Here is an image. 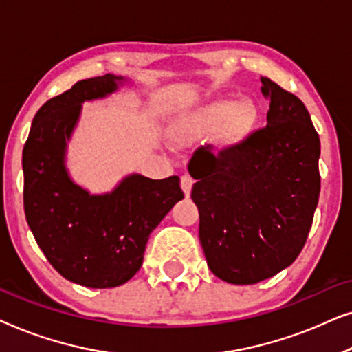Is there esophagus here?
<instances>
[{"instance_id":"obj_1","label":"esophagus","mask_w":352,"mask_h":352,"mask_svg":"<svg viewBox=\"0 0 352 352\" xmlns=\"http://www.w3.org/2000/svg\"><path fill=\"white\" fill-rule=\"evenodd\" d=\"M192 186H194V179H192V176L190 175H182L181 176V187H182V192H184L186 197L190 195Z\"/></svg>"}]
</instances>
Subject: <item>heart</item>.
<instances>
[{
  "mask_svg": "<svg viewBox=\"0 0 352 352\" xmlns=\"http://www.w3.org/2000/svg\"><path fill=\"white\" fill-rule=\"evenodd\" d=\"M256 107L252 100H240L232 104L228 99H218L190 118V131L195 134H206L218 128V142L221 146L229 147L242 141L247 134L252 131L256 123Z\"/></svg>",
  "mask_w": 352,
  "mask_h": 352,
  "instance_id": "b5f03b06",
  "label": "heart"
}]
</instances>
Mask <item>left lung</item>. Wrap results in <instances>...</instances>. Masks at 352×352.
Instances as JSON below:
<instances>
[{
    "mask_svg": "<svg viewBox=\"0 0 352 352\" xmlns=\"http://www.w3.org/2000/svg\"><path fill=\"white\" fill-rule=\"evenodd\" d=\"M267 124L234 146L197 148L199 237L211 272L235 285L276 276L309 235L320 194V141L305 104L263 76Z\"/></svg>",
    "mask_w": 352,
    "mask_h": 352,
    "instance_id": "8db88e82",
    "label": "left lung"
}]
</instances>
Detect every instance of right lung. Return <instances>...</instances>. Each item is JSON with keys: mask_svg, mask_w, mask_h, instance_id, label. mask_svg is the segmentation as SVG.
<instances>
[{"mask_svg": "<svg viewBox=\"0 0 352 352\" xmlns=\"http://www.w3.org/2000/svg\"><path fill=\"white\" fill-rule=\"evenodd\" d=\"M120 80L76 81L43 104L22 153L23 210L33 237L62 277L89 288L128 282L141 267L148 235L184 199L177 176L133 175L112 194L89 195L67 175L65 144L81 102L113 93Z\"/></svg>", "mask_w": 352, "mask_h": 352, "instance_id": "add662e5", "label": "right lung"}]
</instances>
